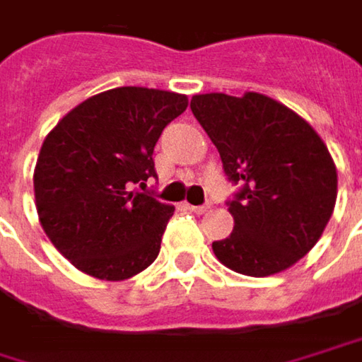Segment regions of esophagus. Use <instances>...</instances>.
<instances>
[{
	"mask_svg": "<svg viewBox=\"0 0 362 362\" xmlns=\"http://www.w3.org/2000/svg\"><path fill=\"white\" fill-rule=\"evenodd\" d=\"M188 209H190V211H194L197 215H202V213H206V211L211 209V204H199V206H192V204H188Z\"/></svg>",
	"mask_w": 362,
	"mask_h": 362,
	"instance_id": "34e87169",
	"label": "esophagus"
}]
</instances>
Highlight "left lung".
I'll list each match as a JSON object with an SVG mask.
<instances>
[{
	"label": "left lung",
	"instance_id": "obj_1",
	"mask_svg": "<svg viewBox=\"0 0 362 362\" xmlns=\"http://www.w3.org/2000/svg\"><path fill=\"white\" fill-rule=\"evenodd\" d=\"M190 108L227 178L242 186L227 202L233 231L213 242L217 260L245 276L291 268L317 244L336 204L338 174L326 143L264 94H199Z\"/></svg>",
	"mask_w": 362,
	"mask_h": 362
}]
</instances>
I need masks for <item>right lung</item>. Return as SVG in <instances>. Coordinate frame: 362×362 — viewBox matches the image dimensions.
<instances>
[{
  "label": "right lung",
  "mask_w": 362,
  "mask_h": 362,
  "mask_svg": "<svg viewBox=\"0 0 362 362\" xmlns=\"http://www.w3.org/2000/svg\"><path fill=\"white\" fill-rule=\"evenodd\" d=\"M186 106L176 92L115 88L77 104L47 135L34 168L38 219L81 272L124 281L158 258L174 206L133 186L158 176L153 147Z\"/></svg>",
  "instance_id": "right-lung-1"
}]
</instances>
